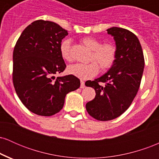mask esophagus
<instances>
[{
    "mask_svg": "<svg viewBox=\"0 0 159 159\" xmlns=\"http://www.w3.org/2000/svg\"><path fill=\"white\" fill-rule=\"evenodd\" d=\"M81 88H84L85 87V83H84V81H82V80H81Z\"/></svg>",
    "mask_w": 159,
    "mask_h": 159,
    "instance_id": "obj_1",
    "label": "esophagus"
}]
</instances>
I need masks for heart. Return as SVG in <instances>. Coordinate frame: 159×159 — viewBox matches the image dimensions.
I'll use <instances>...</instances> for the list:
<instances>
[{"label":"heart","mask_w":159,"mask_h":159,"mask_svg":"<svg viewBox=\"0 0 159 159\" xmlns=\"http://www.w3.org/2000/svg\"><path fill=\"white\" fill-rule=\"evenodd\" d=\"M81 43L91 51L89 58L90 63H75L69 66L67 70L69 74L81 79H88L94 77L98 73L99 66L101 70L106 71L114 64L116 56V48L111 43H102L94 37L87 36L81 39ZM60 52L63 59L72 61L71 53V40L66 39L60 45Z\"/></svg>","instance_id":"obj_1"}]
</instances>
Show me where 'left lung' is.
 <instances>
[{
  "instance_id": "1",
  "label": "left lung",
  "mask_w": 159,
  "mask_h": 159,
  "mask_svg": "<svg viewBox=\"0 0 159 159\" xmlns=\"http://www.w3.org/2000/svg\"><path fill=\"white\" fill-rule=\"evenodd\" d=\"M107 31L115 40L116 60L108 72L85 83L94 88L96 93L92 101L86 104V109L100 121L114 120L129 108L139 90L144 68L143 50L136 35L116 27Z\"/></svg>"
}]
</instances>
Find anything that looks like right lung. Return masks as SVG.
Segmentation results:
<instances>
[{"instance_id":"add662e5","label":"right lung","mask_w":159,"mask_h":159,"mask_svg":"<svg viewBox=\"0 0 159 159\" xmlns=\"http://www.w3.org/2000/svg\"><path fill=\"white\" fill-rule=\"evenodd\" d=\"M67 35V30L57 24L37 20L23 30L14 48L16 92L23 105L39 116L59 112L66 94L80 87V80L72 75L54 77L66 67L60 45Z\"/></svg>"}]
</instances>
